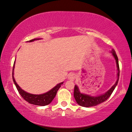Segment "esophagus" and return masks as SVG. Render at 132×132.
<instances>
[{"label":"esophagus","instance_id":"esophagus-1","mask_svg":"<svg viewBox=\"0 0 132 132\" xmlns=\"http://www.w3.org/2000/svg\"><path fill=\"white\" fill-rule=\"evenodd\" d=\"M75 78V75L74 74H70L68 75V79L71 81H73Z\"/></svg>","mask_w":132,"mask_h":132}]
</instances>
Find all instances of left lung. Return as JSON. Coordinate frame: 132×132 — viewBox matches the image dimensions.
Segmentation results:
<instances>
[{"mask_svg":"<svg viewBox=\"0 0 132 132\" xmlns=\"http://www.w3.org/2000/svg\"><path fill=\"white\" fill-rule=\"evenodd\" d=\"M112 54H113V57H115L116 61V64H117L118 67V79L116 81V83L108 91L106 92L105 94L102 95L98 96H90L88 95H85L82 94L79 92L78 88V86L75 85L74 86V96L75 98V99L76 100L78 104L81 105V106L83 107H91L94 106H96L98 104H100V103L105 102V101H106L109 98V96L111 95V94L113 92V90L115 89L116 86L117 85L119 78V62H118V56L116 55L115 51L114 50V49H112Z\"/></svg>","mask_w":132,"mask_h":132,"instance_id":"1","label":"left lung"}]
</instances>
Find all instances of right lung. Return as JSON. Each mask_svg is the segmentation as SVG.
Listing matches in <instances>:
<instances>
[{
	"mask_svg": "<svg viewBox=\"0 0 132 132\" xmlns=\"http://www.w3.org/2000/svg\"><path fill=\"white\" fill-rule=\"evenodd\" d=\"M36 40H38V38H34V39L30 40V42H33V41ZM14 64L13 65V70H14ZM13 80L14 83L16 85L17 89L18 90L19 94H20L21 97L24 99L25 101H26L31 104L38 105V106H46L48 105L49 103L51 102V101L53 100V99L55 98V96L57 94V92L58 90L59 89V88L61 87V86L63 82L60 83L58 84L57 86H55L54 88H53L50 91L45 93L44 94L42 95H33L31 94H29L26 92H25L24 90L21 89L18 85H17L16 81L14 80V78L13 76Z\"/></svg>",
	"mask_w": 132,
	"mask_h": 132,
	"instance_id": "add662e5",
	"label": "right lung"
}]
</instances>
